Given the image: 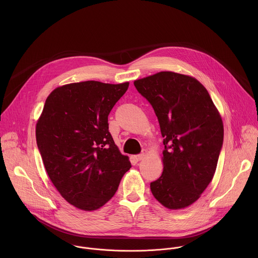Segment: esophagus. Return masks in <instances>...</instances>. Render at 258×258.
<instances>
[{"mask_svg":"<svg viewBox=\"0 0 258 258\" xmlns=\"http://www.w3.org/2000/svg\"><path fill=\"white\" fill-rule=\"evenodd\" d=\"M146 154H147V151H146V150H143V151L141 152V154H139V155L135 156V158H136V160H137V161H141V160H143V159L145 158Z\"/></svg>","mask_w":258,"mask_h":258,"instance_id":"esophagus-1","label":"esophagus"}]
</instances>
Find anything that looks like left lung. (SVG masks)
<instances>
[{
	"instance_id": "1",
	"label": "left lung",
	"mask_w": 258,
	"mask_h": 258,
	"mask_svg": "<svg viewBox=\"0 0 258 258\" xmlns=\"http://www.w3.org/2000/svg\"><path fill=\"white\" fill-rule=\"evenodd\" d=\"M158 118L165 150L161 177L150 184L170 210L195 203L214 178L223 125L208 90L197 79L162 72L134 81Z\"/></svg>"
}]
</instances>
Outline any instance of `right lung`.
<instances>
[{
	"instance_id": "add662e5",
	"label": "right lung",
	"mask_w": 258,
	"mask_h": 258,
	"mask_svg": "<svg viewBox=\"0 0 258 258\" xmlns=\"http://www.w3.org/2000/svg\"><path fill=\"white\" fill-rule=\"evenodd\" d=\"M128 86L88 80L57 87L45 100L37 148L50 181L77 209L105 205L131 168L108 129V115Z\"/></svg>"
}]
</instances>
